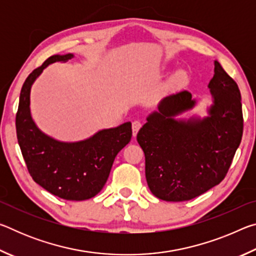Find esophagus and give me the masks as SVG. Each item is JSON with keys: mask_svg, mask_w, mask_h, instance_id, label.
I'll return each instance as SVG.
<instances>
[{"mask_svg": "<svg viewBox=\"0 0 256 256\" xmlns=\"http://www.w3.org/2000/svg\"><path fill=\"white\" fill-rule=\"evenodd\" d=\"M141 126H142V123L140 122V120H134V122L132 123V131H133V136H136L138 132V130L141 128Z\"/></svg>", "mask_w": 256, "mask_h": 256, "instance_id": "obj_1", "label": "esophagus"}]
</instances>
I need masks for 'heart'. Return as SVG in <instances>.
<instances>
[{
    "label": "heart",
    "instance_id": "heart-1",
    "mask_svg": "<svg viewBox=\"0 0 256 256\" xmlns=\"http://www.w3.org/2000/svg\"><path fill=\"white\" fill-rule=\"evenodd\" d=\"M182 78H183V76H182V74H178V76H177V79H178V80H180Z\"/></svg>",
    "mask_w": 256,
    "mask_h": 256
}]
</instances>
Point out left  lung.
<instances>
[{
    "instance_id": "1",
    "label": "left lung",
    "mask_w": 256,
    "mask_h": 256,
    "mask_svg": "<svg viewBox=\"0 0 256 256\" xmlns=\"http://www.w3.org/2000/svg\"><path fill=\"white\" fill-rule=\"evenodd\" d=\"M209 88L214 98L209 116L175 120L196 105L190 92L184 90L164 98L159 112L149 115L138 133L146 157V183L160 200H192L218 185L240 144V92L216 60Z\"/></svg>"
}]
</instances>
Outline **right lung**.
I'll return each mask as SVG.
<instances>
[{"instance_id":"add662e5","label":"right lung","mask_w":256,"mask_h":256,"mask_svg":"<svg viewBox=\"0 0 256 256\" xmlns=\"http://www.w3.org/2000/svg\"><path fill=\"white\" fill-rule=\"evenodd\" d=\"M72 54L53 55L30 73L21 88L16 116V138L32 180L64 200L94 198L106 184L116 154L132 138L130 122L102 130L79 142H60L42 133L30 115V89L42 70L54 62H66Z\"/></svg>"}]
</instances>
